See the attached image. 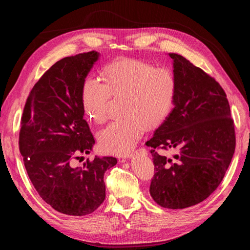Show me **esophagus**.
Listing matches in <instances>:
<instances>
[{"label": "esophagus", "instance_id": "1", "mask_svg": "<svg viewBox=\"0 0 250 250\" xmlns=\"http://www.w3.org/2000/svg\"><path fill=\"white\" fill-rule=\"evenodd\" d=\"M141 154V155H147V150L145 149V148H141V149H139L138 151H137V152H135L134 154ZM133 153L132 154H130V155H128V158H131V157H133V155H134ZM121 162H126V160H124V158H123V160L122 161H121Z\"/></svg>", "mask_w": 250, "mask_h": 250}]
</instances>
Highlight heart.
<instances>
[{"label":"heart","instance_id":"b5f03b06","mask_svg":"<svg viewBox=\"0 0 250 250\" xmlns=\"http://www.w3.org/2000/svg\"><path fill=\"white\" fill-rule=\"evenodd\" d=\"M103 82L87 77L82 86V103L89 119L97 123L108 117L110 96L126 95L125 118L109 123L99 132L101 148L107 153L125 155L137 145L147 125L162 124L172 110L176 79L171 70L143 60L122 59L103 70Z\"/></svg>","mask_w":250,"mask_h":250}]
</instances>
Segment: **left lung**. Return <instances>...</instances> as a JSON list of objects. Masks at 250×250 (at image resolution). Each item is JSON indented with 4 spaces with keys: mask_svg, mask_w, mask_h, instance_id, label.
<instances>
[{
    "mask_svg": "<svg viewBox=\"0 0 250 250\" xmlns=\"http://www.w3.org/2000/svg\"><path fill=\"white\" fill-rule=\"evenodd\" d=\"M176 79L174 108L147 141L154 164L150 195L166 208L207 199L222 181L236 148L229 104L221 85L188 59L169 53ZM157 148H176L173 159Z\"/></svg>",
    "mask_w": 250,
    "mask_h": 250,
    "instance_id": "left-lung-1",
    "label": "left lung"
}]
</instances>
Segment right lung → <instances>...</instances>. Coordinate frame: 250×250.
<instances>
[{
  "label": "right lung",
  "mask_w": 250,
  "mask_h": 250,
  "mask_svg": "<svg viewBox=\"0 0 250 250\" xmlns=\"http://www.w3.org/2000/svg\"><path fill=\"white\" fill-rule=\"evenodd\" d=\"M100 54L96 51L60 59L29 94L21 120L20 151L28 176L41 197L70 216L93 213L105 199L104 173L117 164L111 156L75 167L95 140L83 119L82 86Z\"/></svg>",
  "instance_id": "right-lung-1"
}]
</instances>
